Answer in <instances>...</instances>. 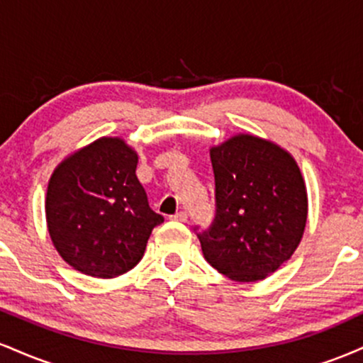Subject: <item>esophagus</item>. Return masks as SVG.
I'll list each match as a JSON object with an SVG mask.
<instances>
[{
	"instance_id": "34e87169",
	"label": "esophagus",
	"mask_w": 363,
	"mask_h": 363,
	"mask_svg": "<svg viewBox=\"0 0 363 363\" xmlns=\"http://www.w3.org/2000/svg\"><path fill=\"white\" fill-rule=\"evenodd\" d=\"M170 218L176 220V222H187V213L186 211H177V213L170 216Z\"/></svg>"
}]
</instances>
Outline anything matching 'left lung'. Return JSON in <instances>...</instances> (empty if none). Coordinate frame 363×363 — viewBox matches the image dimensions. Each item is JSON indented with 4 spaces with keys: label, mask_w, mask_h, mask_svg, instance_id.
Returning <instances> with one entry per match:
<instances>
[{
    "label": "left lung",
    "mask_w": 363,
    "mask_h": 363,
    "mask_svg": "<svg viewBox=\"0 0 363 363\" xmlns=\"http://www.w3.org/2000/svg\"><path fill=\"white\" fill-rule=\"evenodd\" d=\"M215 220L199 232L203 256L230 280H264L290 259L307 222V189L295 158L273 141L232 136L210 148Z\"/></svg>",
    "instance_id": "8db88e82"
}]
</instances>
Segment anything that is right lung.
<instances>
[{
	"mask_svg": "<svg viewBox=\"0 0 363 363\" xmlns=\"http://www.w3.org/2000/svg\"><path fill=\"white\" fill-rule=\"evenodd\" d=\"M136 165L138 153L126 141L102 136L54 169L45 194L48 230L77 272L94 278L129 272L164 222L148 205Z\"/></svg>",
	"mask_w": 363,
	"mask_h": 363,
	"instance_id": "1",
	"label": "right lung"
}]
</instances>
